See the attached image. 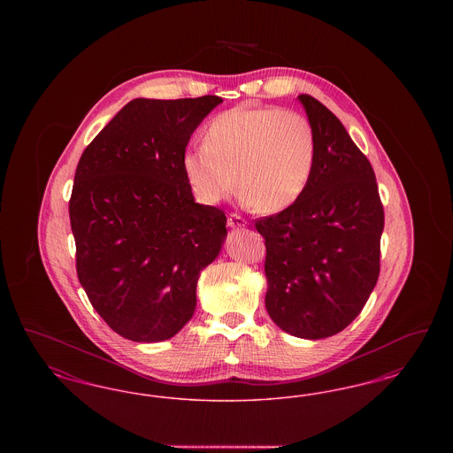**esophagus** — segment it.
<instances>
[{"label":"esophagus","instance_id":"esophagus-1","mask_svg":"<svg viewBox=\"0 0 453 453\" xmlns=\"http://www.w3.org/2000/svg\"><path fill=\"white\" fill-rule=\"evenodd\" d=\"M227 226L231 229H241V227L246 226V220L242 217L237 216V214H231V216L227 217Z\"/></svg>","mask_w":453,"mask_h":453}]
</instances>
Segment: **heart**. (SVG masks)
Here are the masks:
<instances>
[{
	"label": "heart",
	"instance_id": "1",
	"mask_svg": "<svg viewBox=\"0 0 453 453\" xmlns=\"http://www.w3.org/2000/svg\"><path fill=\"white\" fill-rule=\"evenodd\" d=\"M318 163V135L296 110L237 105L219 113L203 144L181 156L195 196L216 205L237 187L241 200L261 212L290 209L305 194Z\"/></svg>",
	"mask_w": 453,
	"mask_h": 453
}]
</instances>
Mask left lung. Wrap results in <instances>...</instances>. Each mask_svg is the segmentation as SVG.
<instances>
[{"label": "left lung", "mask_w": 453, "mask_h": 453, "mask_svg": "<svg viewBox=\"0 0 453 453\" xmlns=\"http://www.w3.org/2000/svg\"><path fill=\"white\" fill-rule=\"evenodd\" d=\"M318 135V163L301 200L257 220L265 237V305L285 333L323 340L364 309L380 272L384 207L375 173L343 124L299 95Z\"/></svg>", "instance_id": "8db88e82"}]
</instances>
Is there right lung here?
<instances>
[{
	"label": "right lung",
	"mask_w": 453,
	"mask_h": 453,
	"mask_svg": "<svg viewBox=\"0 0 453 453\" xmlns=\"http://www.w3.org/2000/svg\"><path fill=\"white\" fill-rule=\"evenodd\" d=\"M220 96L135 98L91 141L69 200L76 272L120 336L173 338L194 316L200 272L227 236L220 209L195 202L181 156Z\"/></svg>",
	"instance_id": "obj_1"
}]
</instances>
